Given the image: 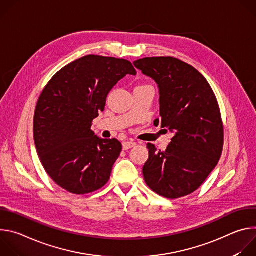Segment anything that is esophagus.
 Instances as JSON below:
<instances>
[{
  "mask_svg": "<svg viewBox=\"0 0 256 256\" xmlns=\"http://www.w3.org/2000/svg\"><path fill=\"white\" fill-rule=\"evenodd\" d=\"M136 144L134 142H122V149H124V150H128V149L134 147Z\"/></svg>",
  "mask_w": 256,
  "mask_h": 256,
  "instance_id": "esophagus-1",
  "label": "esophagus"
}]
</instances>
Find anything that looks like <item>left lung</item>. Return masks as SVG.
I'll use <instances>...</instances> for the list:
<instances>
[{"label": "left lung", "mask_w": 256, "mask_h": 256, "mask_svg": "<svg viewBox=\"0 0 256 256\" xmlns=\"http://www.w3.org/2000/svg\"><path fill=\"white\" fill-rule=\"evenodd\" d=\"M159 88L161 124L174 136L165 151L148 144L146 184L158 194L178 198L196 190L220 160L224 130L212 89L200 72L180 60L161 56L134 62Z\"/></svg>", "instance_id": "left-lung-1"}]
</instances>
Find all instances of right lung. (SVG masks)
<instances>
[{"label": "right lung", "mask_w": 256, "mask_h": 256, "mask_svg": "<svg viewBox=\"0 0 256 256\" xmlns=\"http://www.w3.org/2000/svg\"><path fill=\"white\" fill-rule=\"evenodd\" d=\"M136 74L126 60L90 54L64 66L44 89L34 114V142L62 188L85 194L107 184L122 147L116 138L97 136L92 120L118 82Z\"/></svg>", "instance_id": "obj_1"}]
</instances>
